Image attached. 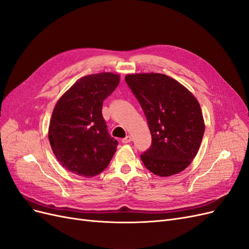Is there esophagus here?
I'll use <instances>...</instances> for the list:
<instances>
[{
    "label": "esophagus",
    "instance_id": "1",
    "mask_svg": "<svg viewBox=\"0 0 249 249\" xmlns=\"http://www.w3.org/2000/svg\"><path fill=\"white\" fill-rule=\"evenodd\" d=\"M132 141V137L131 136H126L125 138H124L123 140H122V142L124 143V144H125V143H130Z\"/></svg>",
    "mask_w": 249,
    "mask_h": 249
}]
</instances>
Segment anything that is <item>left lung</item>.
I'll return each mask as SVG.
<instances>
[{
  "label": "left lung",
  "mask_w": 249,
  "mask_h": 249,
  "mask_svg": "<svg viewBox=\"0 0 249 249\" xmlns=\"http://www.w3.org/2000/svg\"><path fill=\"white\" fill-rule=\"evenodd\" d=\"M127 86L144 112L152 145L140 155L156 176L170 177L189 166L205 133L199 104L176 80L162 73L125 76Z\"/></svg>",
  "instance_id": "8db88e82"
}]
</instances>
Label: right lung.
<instances>
[{
    "mask_svg": "<svg viewBox=\"0 0 249 249\" xmlns=\"http://www.w3.org/2000/svg\"><path fill=\"white\" fill-rule=\"evenodd\" d=\"M118 83L115 73L89 74L74 83L56 104L49 140L60 164L74 175H99L116 152L118 142L109 135L102 109Z\"/></svg>",
    "mask_w": 249,
    "mask_h": 249,
    "instance_id": "add662e5",
    "label": "right lung"
}]
</instances>
